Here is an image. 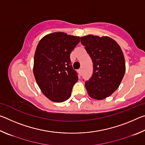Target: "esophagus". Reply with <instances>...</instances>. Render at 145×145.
<instances>
[{"instance_id":"1","label":"esophagus","mask_w":145,"mask_h":145,"mask_svg":"<svg viewBox=\"0 0 145 145\" xmlns=\"http://www.w3.org/2000/svg\"><path fill=\"white\" fill-rule=\"evenodd\" d=\"M78 74H79L80 76L81 75H82V69L78 70Z\"/></svg>"}]
</instances>
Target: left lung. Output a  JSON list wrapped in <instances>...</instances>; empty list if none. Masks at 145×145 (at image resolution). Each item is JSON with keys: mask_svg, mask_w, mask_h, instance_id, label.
<instances>
[{"mask_svg": "<svg viewBox=\"0 0 145 145\" xmlns=\"http://www.w3.org/2000/svg\"><path fill=\"white\" fill-rule=\"evenodd\" d=\"M93 64V75L85 82L90 97L103 100L111 96L119 86L125 72V62L121 48L113 39L89 34L80 37Z\"/></svg>", "mask_w": 145, "mask_h": 145, "instance_id": "obj_1", "label": "left lung"}]
</instances>
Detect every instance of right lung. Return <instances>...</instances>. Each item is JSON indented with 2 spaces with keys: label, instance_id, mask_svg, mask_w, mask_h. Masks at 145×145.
<instances>
[{
  "label": "right lung",
  "instance_id": "right-lung-1",
  "mask_svg": "<svg viewBox=\"0 0 145 145\" xmlns=\"http://www.w3.org/2000/svg\"><path fill=\"white\" fill-rule=\"evenodd\" d=\"M79 39L57 32L44 36L38 44L34 75L43 95L53 102H63L69 99L73 85L78 81L70 56Z\"/></svg>",
  "mask_w": 145,
  "mask_h": 145
}]
</instances>
